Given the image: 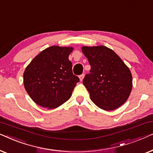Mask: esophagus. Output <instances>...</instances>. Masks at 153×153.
Returning a JSON list of instances; mask_svg holds the SVG:
<instances>
[{
    "instance_id": "1",
    "label": "esophagus",
    "mask_w": 153,
    "mask_h": 153,
    "mask_svg": "<svg viewBox=\"0 0 153 153\" xmlns=\"http://www.w3.org/2000/svg\"><path fill=\"white\" fill-rule=\"evenodd\" d=\"M83 77H84V74H81V75H79V79H80V81H83Z\"/></svg>"
}]
</instances>
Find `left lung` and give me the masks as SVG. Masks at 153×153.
Instances as JSON below:
<instances>
[{
  "mask_svg": "<svg viewBox=\"0 0 153 153\" xmlns=\"http://www.w3.org/2000/svg\"><path fill=\"white\" fill-rule=\"evenodd\" d=\"M82 51L91 65L83 83L91 100L98 107L114 110L128 99L132 88V76L121 58L104 46L83 47Z\"/></svg>",
  "mask_w": 153,
  "mask_h": 153,
  "instance_id": "1",
  "label": "left lung"
}]
</instances>
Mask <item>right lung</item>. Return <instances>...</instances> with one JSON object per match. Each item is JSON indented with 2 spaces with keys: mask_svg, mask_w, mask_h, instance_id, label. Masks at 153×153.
<instances>
[{
  "mask_svg": "<svg viewBox=\"0 0 153 153\" xmlns=\"http://www.w3.org/2000/svg\"><path fill=\"white\" fill-rule=\"evenodd\" d=\"M72 47L52 46L33 58L24 73V84L31 99L38 105L54 108L70 99L79 81L72 72L69 55Z\"/></svg>",
  "mask_w": 153,
  "mask_h": 153,
  "instance_id": "add662e5",
  "label": "right lung"
}]
</instances>
